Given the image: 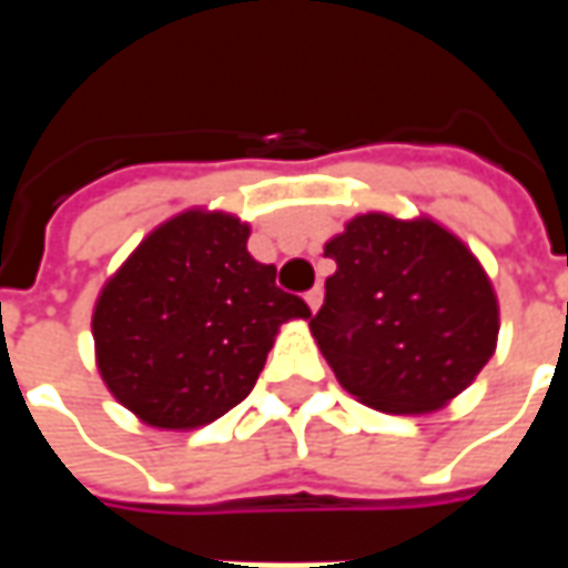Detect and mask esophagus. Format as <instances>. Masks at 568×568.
Masks as SVG:
<instances>
[{"mask_svg": "<svg viewBox=\"0 0 568 568\" xmlns=\"http://www.w3.org/2000/svg\"><path fill=\"white\" fill-rule=\"evenodd\" d=\"M322 295H325V292H322V285H313V288H310L307 295V304H310V310H313V313H316V310H320V304H322Z\"/></svg>", "mask_w": 568, "mask_h": 568, "instance_id": "esophagus-1", "label": "esophagus"}]
</instances>
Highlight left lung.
<instances>
[{"mask_svg":"<svg viewBox=\"0 0 568 568\" xmlns=\"http://www.w3.org/2000/svg\"><path fill=\"white\" fill-rule=\"evenodd\" d=\"M337 271L310 332L334 377L383 414H428L475 381L499 337L480 261L432 219L356 215L325 243Z\"/></svg>","mask_w":568,"mask_h":568,"instance_id":"1","label":"left lung"}]
</instances>
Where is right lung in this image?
<instances>
[{
  "label": "right lung",
  "instance_id": "1",
  "mask_svg": "<svg viewBox=\"0 0 568 568\" xmlns=\"http://www.w3.org/2000/svg\"><path fill=\"white\" fill-rule=\"evenodd\" d=\"M248 224L187 210L154 227L93 307L97 368L142 423L197 428L258 381L273 337L310 307L246 248Z\"/></svg>",
  "mask_w": 568,
  "mask_h": 568
}]
</instances>
